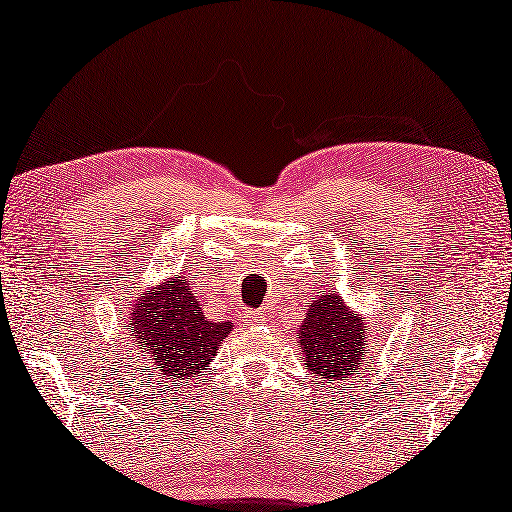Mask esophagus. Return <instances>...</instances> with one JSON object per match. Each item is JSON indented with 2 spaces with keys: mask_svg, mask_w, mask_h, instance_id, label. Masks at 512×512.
I'll use <instances>...</instances> for the list:
<instances>
[{
  "mask_svg": "<svg viewBox=\"0 0 512 512\" xmlns=\"http://www.w3.org/2000/svg\"><path fill=\"white\" fill-rule=\"evenodd\" d=\"M244 319L250 325H262L266 321L264 310H244Z\"/></svg>",
  "mask_w": 512,
  "mask_h": 512,
  "instance_id": "obj_1",
  "label": "esophagus"
}]
</instances>
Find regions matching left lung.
<instances>
[{
    "label": "left lung",
    "mask_w": 512,
    "mask_h": 512,
    "mask_svg": "<svg viewBox=\"0 0 512 512\" xmlns=\"http://www.w3.org/2000/svg\"><path fill=\"white\" fill-rule=\"evenodd\" d=\"M297 343L299 361L310 374L343 380L363 367V358L369 354V328L363 314H356L341 295L323 290L297 328Z\"/></svg>",
    "instance_id": "1"
}]
</instances>
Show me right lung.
Here are the masks:
<instances>
[{"label":"right lung","instance_id":"right-lung-1","mask_svg":"<svg viewBox=\"0 0 512 512\" xmlns=\"http://www.w3.org/2000/svg\"><path fill=\"white\" fill-rule=\"evenodd\" d=\"M123 328L158 374L169 383H184L202 376L211 365L217 347L233 332V323L206 317L187 277L171 273L160 286L129 301Z\"/></svg>","mask_w":512,"mask_h":512}]
</instances>
